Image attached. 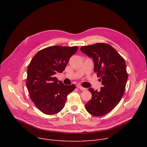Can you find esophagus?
<instances>
[{
	"label": "esophagus",
	"mask_w": 147,
	"mask_h": 147,
	"mask_svg": "<svg viewBox=\"0 0 147 147\" xmlns=\"http://www.w3.org/2000/svg\"><path fill=\"white\" fill-rule=\"evenodd\" d=\"M77 88H79V89H80V90H86V88H84L82 87V86H80V85H79V84H78V85H77Z\"/></svg>",
	"instance_id": "obj_1"
}]
</instances>
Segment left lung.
Instances as JSON below:
<instances>
[{
  "label": "left lung",
  "instance_id": "8db88e82",
  "mask_svg": "<svg viewBox=\"0 0 147 147\" xmlns=\"http://www.w3.org/2000/svg\"><path fill=\"white\" fill-rule=\"evenodd\" d=\"M80 50L93 59L94 71L103 85L100 91L89 89L92 96L85 108L94 116H102L116 107L124 94L128 78L125 61L111 45L104 43L82 46Z\"/></svg>",
  "mask_w": 147,
  "mask_h": 147
}]
</instances>
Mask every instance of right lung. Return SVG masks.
Wrapping results in <instances>:
<instances>
[{
  "label": "right lung",
  "mask_w": 147,
  "mask_h": 147,
  "mask_svg": "<svg viewBox=\"0 0 147 147\" xmlns=\"http://www.w3.org/2000/svg\"><path fill=\"white\" fill-rule=\"evenodd\" d=\"M78 46H53L38 51L27 68L26 86L31 99L45 114L53 115L63 110L67 95L76 86L65 85L55 74L63 73Z\"/></svg>",
  "instance_id": "obj_1"
}]
</instances>
